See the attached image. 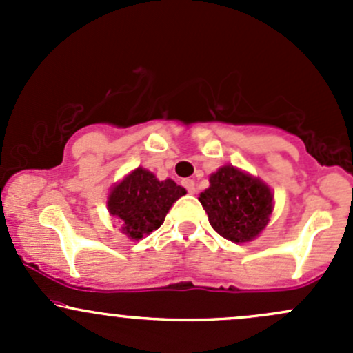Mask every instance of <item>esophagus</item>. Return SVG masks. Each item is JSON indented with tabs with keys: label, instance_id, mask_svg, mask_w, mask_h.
<instances>
[{
	"label": "esophagus",
	"instance_id": "esophagus-1",
	"mask_svg": "<svg viewBox=\"0 0 353 353\" xmlns=\"http://www.w3.org/2000/svg\"><path fill=\"white\" fill-rule=\"evenodd\" d=\"M183 186L186 188V191L190 194H193L194 191H196V184H194V181L193 179H184L183 181Z\"/></svg>",
	"mask_w": 353,
	"mask_h": 353
}]
</instances>
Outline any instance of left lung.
Here are the masks:
<instances>
[{"label": "left lung", "mask_w": 353, "mask_h": 353, "mask_svg": "<svg viewBox=\"0 0 353 353\" xmlns=\"http://www.w3.org/2000/svg\"><path fill=\"white\" fill-rule=\"evenodd\" d=\"M210 225L232 243L254 239L272 215V191L259 179L225 165L210 176V188L199 194Z\"/></svg>", "instance_id": "obj_1"}]
</instances>
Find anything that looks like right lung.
Segmentation results:
<instances>
[{
	"label": "right lung",
	"mask_w": 353,
	"mask_h": 353,
	"mask_svg": "<svg viewBox=\"0 0 353 353\" xmlns=\"http://www.w3.org/2000/svg\"><path fill=\"white\" fill-rule=\"evenodd\" d=\"M184 194L186 190L172 179L159 181L154 174L138 167L112 188L108 206L110 215L119 219L123 232L138 241L159 229L172 203Z\"/></svg>",
	"instance_id": "obj_1"
}]
</instances>
